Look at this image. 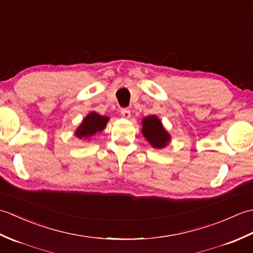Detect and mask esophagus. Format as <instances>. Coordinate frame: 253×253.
Masks as SVG:
<instances>
[{
  "mask_svg": "<svg viewBox=\"0 0 253 253\" xmlns=\"http://www.w3.org/2000/svg\"><path fill=\"white\" fill-rule=\"evenodd\" d=\"M121 114L124 118H127V120H128V118H130V116H131V113L128 109H123L121 111Z\"/></svg>",
  "mask_w": 253,
  "mask_h": 253,
  "instance_id": "34e87169",
  "label": "esophagus"
}]
</instances>
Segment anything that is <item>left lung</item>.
Returning a JSON list of instances; mask_svg holds the SVG:
<instances>
[{"instance_id":"1","label":"left lung","mask_w":253,"mask_h":253,"mask_svg":"<svg viewBox=\"0 0 253 253\" xmlns=\"http://www.w3.org/2000/svg\"><path fill=\"white\" fill-rule=\"evenodd\" d=\"M141 132L147 141L154 149H164L170 142V135L165 129L162 122L155 115L143 117L141 121Z\"/></svg>"}]
</instances>
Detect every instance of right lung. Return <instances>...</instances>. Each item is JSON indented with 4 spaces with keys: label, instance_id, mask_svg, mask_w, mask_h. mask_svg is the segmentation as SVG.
Listing matches in <instances>:
<instances>
[{
    "label": "right lung",
    "instance_id": "1",
    "mask_svg": "<svg viewBox=\"0 0 253 253\" xmlns=\"http://www.w3.org/2000/svg\"><path fill=\"white\" fill-rule=\"evenodd\" d=\"M109 121L110 117L102 116L96 112H90L75 130V135L79 139H90L103 130Z\"/></svg>",
    "mask_w": 253,
    "mask_h": 253
}]
</instances>
